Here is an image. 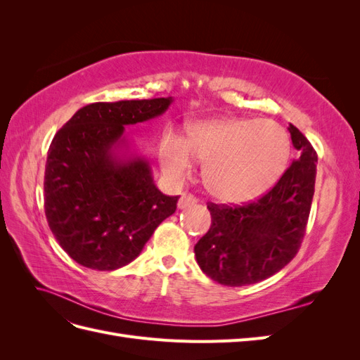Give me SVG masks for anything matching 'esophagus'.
<instances>
[{"label": "esophagus", "mask_w": 360, "mask_h": 360, "mask_svg": "<svg viewBox=\"0 0 360 360\" xmlns=\"http://www.w3.org/2000/svg\"><path fill=\"white\" fill-rule=\"evenodd\" d=\"M198 202V200L193 197L191 193H183L180 200H179V209H188V207H192Z\"/></svg>", "instance_id": "obj_1"}]
</instances>
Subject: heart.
I'll use <instances>...</instances> for the list:
<instances>
[{"instance_id":"1","label":"heart","mask_w":360,"mask_h":360,"mask_svg":"<svg viewBox=\"0 0 360 360\" xmlns=\"http://www.w3.org/2000/svg\"><path fill=\"white\" fill-rule=\"evenodd\" d=\"M159 163L172 183L188 179L204 163V183L214 198L248 202L282 177L291 153L287 130L271 120L222 117L193 122L181 138L174 130L159 141Z\"/></svg>"}]
</instances>
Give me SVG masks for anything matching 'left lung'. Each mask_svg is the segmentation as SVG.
Masks as SVG:
<instances>
[{
  "mask_svg": "<svg viewBox=\"0 0 360 360\" xmlns=\"http://www.w3.org/2000/svg\"><path fill=\"white\" fill-rule=\"evenodd\" d=\"M288 130L299 158L274 188L243 205L207 204L212 225L193 250L204 274L222 285L264 281L299 252L314 197L317 153L296 126Z\"/></svg>",
  "mask_w": 360,
  "mask_h": 360,
  "instance_id": "left-lung-1",
  "label": "left lung"
}]
</instances>
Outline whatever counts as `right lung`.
<instances>
[{"instance_id":"obj_1","label":"right lung","mask_w":360,"mask_h":360,"mask_svg":"<svg viewBox=\"0 0 360 360\" xmlns=\"http://www.w3.org/2000/svg\"><path fill=\"white\" fill-rule=\"evenodd\" d=\"M172 97L86 105L53 136L45 169V214L76 263L115 270L134 261L180 197L163 195L139 156L118 158L124 126L155 118Z\"/></svg>"}]
</instances>
